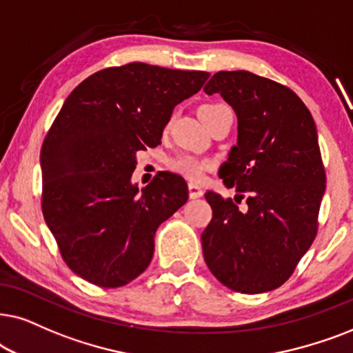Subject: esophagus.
Masks as SVG:
<instances>
[{
	"instance_id": "obj_1",
	"label": "esophagus",
	"mask_w": 353,
	"mask_h": 353,
	"mask_svg": "<svg viewBox=\"0 0 353 353\" xmlns=\"http://www.w3.org/2000/svg\"><path fill=\"white\" fill-rule=\"evenodd\" d=\"M189 196L190 199H200V196H203V189L199 184H194V182H190L189 184Z\"/></svg>"
}]
</instances>
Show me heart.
<instances>
[{"instance_id": "1", "label": "heart", "mask_w": 353, "mask_h": 353, "mask_svg": "<svg viewBox=\"0 0 353 353\" xmlns=\"http://www.w3.org/2000/svg\"><path fill=\"white\" fill-rule=\"evenodd\" d=\"M223 110H229V108L225 105H221V103H211V105H203L200 108V116L208 117L211 114H214V112H219ZM211 166H213V163L211 161H203V159L189 157V154H184V157L176 158L172 161L174 171H177L179 174H182V176L189 177V179H194V181H200Z\"/></svg>"}]
</instances>
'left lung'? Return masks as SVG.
Instances as JSON below:
<instances>
[{"label": "left lung", "mask_w": 353, "mask_h": 353, "mask_svg": "<svg viewBox=\"0 0 353 353\" xmlns=\"http://www.w3.org/2000/svg\"><path fill=\"white\" fill-rule=\"evenodd\" d=\"M237 114V145L219 168L225 185L247 195L206 192L213 218L201 234L206 266L234 292L263 294L288 281L318 232L326 189L312 112L281 83L248 70H221L205 85Z\"/></svg>", "instance_id": "1"}]
</instances>
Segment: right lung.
I'll use <instances>...</instances> for the list:
<instances>
[{
  "label": "right lung",
  "mask_w": 353,
  "mask_h": 353,
  "mask_svg": "<svg viewBox=\"0 0 353 353\" xmlns=\"http://www.w3.org/2000/svg\"><path fill=\"white\" fill-rule=\"evenodd\" d=\"M210 72L145 63L98 70L70 92L40 153L41 211L61 256L100 288L129 284L147 270L154 232L189 199L185 181L158 172L130 182L137 152L161 143L174 106Z\"/></svg>",
  "instance_id": "obj_1"
}]
</instances>
